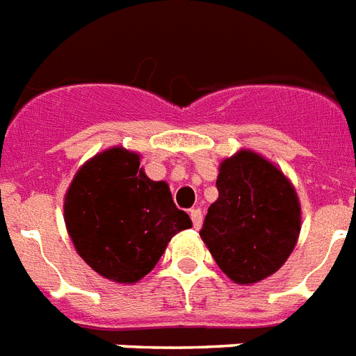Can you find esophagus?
<instances>
[{"label": "esophagus", "mask_w": 356, "mask_h": 356, "mask_svg": "<svg viewBox=\"0 0 356 356\" xmlns=\"http://www.w3.org/2000/svg\"><path fill=\"white\" fill-rule=\"evenodd\" d=\"M189 215H191L193 226L198 229V227L202 226V209H198V207H196V209H191V213H189Z\"/></svg>", "instance_id": "1"}]
</instances>
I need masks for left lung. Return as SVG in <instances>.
Returning <instances> with one entry per match:
<instances>
[{
    "label": "left lung",
    "instance_id": "left-lung-1",
    "mask_svg": "<svg viewBox=\"0 0 356 356\" xmlns=\"http://www.w3.org/2000/svg\"><path fill=\"white\" fill-rule=\"evenodd\" d=\"M217 189L202 241L237 285L263 281L285 264L298 243L301 207L296 189L274 163L246 149L220 163Z\"/></svg>",
    "mask_w": 356,
    "mask_h": 356
}]
</instances>
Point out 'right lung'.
Instances as JSON below:
<instances>
[{"mask_svg":"<svg viewBox=\"0 0 356 356\" xmlns=\"http://www.w3.org/2000/svg\"><path fill=\"white\" fill-rule=\"evenodd\" d=\"M71 241L99 275L138 283L154 268L176 233L191 227L169 186L139 169V154L113 147L82 165L64 198Z\"/></svg>","mask_w":356,"mask_h":356,"instance_id":"add662e5","label":"right lung"}]
</instances>
